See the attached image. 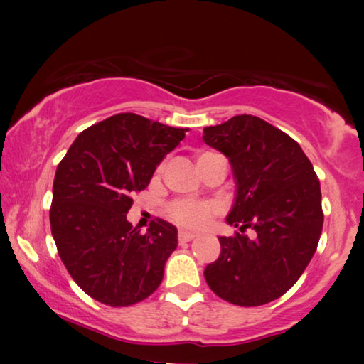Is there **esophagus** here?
Returning <instances> with one entry per match:
<instances>
[{"label": "esophagus", "mask_w": 364, "mask_h": 364, "mask_svg": "<svg viewBox=\"0 0 364 364\" xmlns=\"http://www.w3.org/2000/svg\"><path fill=\"white\" fill-rule=\"evenodd\" d=\"M196 237H197L196 233H192V232H186V230L178 232V242H191Z\"/></svg>", "instance_id": "obj_1"}]
</instances>
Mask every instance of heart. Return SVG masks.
I'll use <instances>...</instances> for the list:
<instances>
[{
  "instance_id": "obj_1",
  "label": "heart",
  "mask_w": 364,
  "mask_h": 364,
  "mask_svg": "<svg viewBox=\"0 0 364 364\" xmlns=\"http://www.w3.org/2000/svg\"><path fill=\"white\" fill-rule=\"evenodd\" d=\"M217 212V203L210 200H183L173 202L168 207V215L178 225L187 228H200L210 220L213 213Z\"/></svg>"
}]
</instances>
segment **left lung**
<instances>
[{"label": "left lung", "mask_w": 364, "mask_h": 364, "mask_svg": "<svg viewBox=\"0 0 364 364\" xmlns=\"http://www.w3.org/2000/svg\"><path fill=\"white\" fill-rule=\"evenodd\" d=\"M203 142L228 159L235 198L227 215L235 237H218L220 255L203 277L222 300L258 306L295 285L323 228L321 188L290 136L250 114L203 129ZM252 228L254 235L242 233Z\"/></svg>", "instance_id": "1"}]
</instances>
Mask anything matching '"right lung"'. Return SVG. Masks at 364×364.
<instances>
[{
    "mask_svg": "<svg viewBox=\"0 0 364 364\" xmlns=\"http://www.w3.org/2000/svg\"><path fill=\"white\" fill-rule=\"evenodd\" d=\"M188 129L122 112L87 127L59 162L49 210L58 253L73 280L94 300L129 306L161 285L177 228L152 220L132 227V193L144 191Z\"/></svg>",
    "mask_w": 364,
    "mask_h": 364,
    "instance_id": "right-lung-1",
    "label": "right lung"
}]
</instances>
